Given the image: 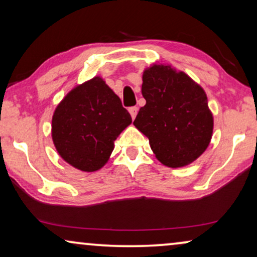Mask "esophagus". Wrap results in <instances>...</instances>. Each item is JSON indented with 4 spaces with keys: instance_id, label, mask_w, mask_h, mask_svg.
I'll list each match as a JSON object with an SVG mask.
<instances>
[{
    "instance_id": "esophagus-1",
    "label": "esophagus",
    "mask_w": 257,
    "mask_h": 257,
    "mask_svg": "<svg viewBox=\"0 0 257 257\" xmlns=\"http://www.w3.org/2000/svg\"><path fill=\"white\" fill-rule=\"evenodd\" d=\"M128 112H130V114H131L132 119H135V118H136V115H137V113H138V107H137V106H132V107H130V108H128Z\"/></svg>"
}]
</instances>
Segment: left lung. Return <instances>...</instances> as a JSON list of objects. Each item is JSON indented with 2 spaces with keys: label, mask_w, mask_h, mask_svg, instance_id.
I'll return each mask as SVG.
<instances>
[{
  "label": "left lung",
  "mask_w": 257,
  "mask_h": 257,
  "mask_svg": "<svg viewBox=\"0 0 257 257\" xmlns=\"http://www.w3.org/2000/svg\"><path fill=\"white\" fill-rule=\"evenodd\" d=\"M142 93L146 104L133 125L149 138L157 159L172 168L198 159L214 126L205 90L171 65L153 64L143 73Z\"/></svg>",
  "instance_id": "1"
}]
</instances>
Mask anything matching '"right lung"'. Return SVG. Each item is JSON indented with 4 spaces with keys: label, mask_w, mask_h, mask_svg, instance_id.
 Instances as JSON below:
<instances>
[{
    "label": "right lung",
    "mask_w": 257,
    "mask_h": 257,
    "mask_svg": "<svg viewBox=\"0 0 257 257\" xmlns=\"http://www.w3.org/2000/svg\"><path fill=\"white\" fill-rule=\"evenodd\" d=\"M132 122L121 100L100 77L72 89L52 115V142L66 163L83 172L107 163L117 137Z\"/></svg>",
    "instance_id": "obj_1"
}]
</instances>
